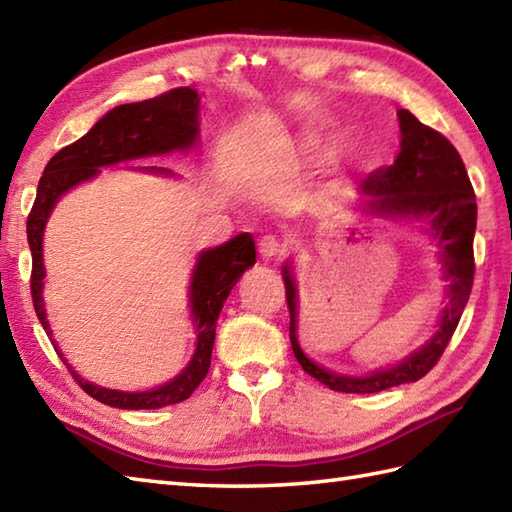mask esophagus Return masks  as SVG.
<instances>
[{"label": "esophagus", "instance_id": "esophagus-1", "mask_svg": "<svg viewBox=\"0 0 512 512\" xmlns=\"http://www.w3.org/2000/svg\"><path fill=\"white\" fill-rule=\"evenodd\" d=\"M259 255L264 259H277L281 255V244L279 239L273 235H264L259 239Z\"/></svg>", "mask_w": 512, "mask_h": 512}]
</instances>
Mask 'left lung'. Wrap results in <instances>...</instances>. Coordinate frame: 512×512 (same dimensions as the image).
<instances>
[{
  "label": "left lung",
  "mask_w": 512,
  "mask_h": 512,
  "mask_svg": "<svg viewBox=\"0 0 512 512\" xmlns=\"http://www.w3.org/2000/svg\"><path fill=\"white\" fill-rule=\"evenodd\" d=\"M400 151L394 165L378 169L361 182L367 215L420 224V233L436 244L442 268L444 308L431 339L396 365L372 374L350 376L314 363L297 339L299 292L292 262L281 268L290 310V345L303 372L319 383L345 394H376L396 385L416 383L438 363L444 347L458 328L469 301L475 275L473 237L477 204L464 162L447 138L422 125L409 110H398Z\"/></svg>",
  "instance_id": "left-lung-1"
}]
</instances>
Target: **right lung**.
Segmentation results:
<instances>
[{
  "mask_svg": "<svg viewBox=\"0 0 512 512\" xmlns=\"http://www.w3.org/2000/svg\"><path fill=\"white\" fill-rule=\"evenodd\" d=\"M200 99L193 88H176L156 99L125 103L107 112L88 134L76 143L63 147L43 169L37 187V200L28 215V244L32 253V303L35 312L52 339V330L43 303V231L48 217L61 195L79 184L96 178L103 167L121 165L129 160L167 156L173 151H191L200 138ZM134 171L154 173V176H173L165 167H129ZM255 264V242L250 233H239L226 244L206 248L198 255L191 273L189 308L195 330V352L182 372L154 389L121 391L94 385L74 372L65 361L57 341H52L61 361L68 365L74 380L103 405L116 409H160L187 400L204 376L209 374L211 352L215 343V325L224 301L246 270Z\"/></svg>",
  "mask_w": 512,
  "mask_h": 512,
  "instance_id": "right-lung-1",
  "label": "right lung"
}]
</instances>
